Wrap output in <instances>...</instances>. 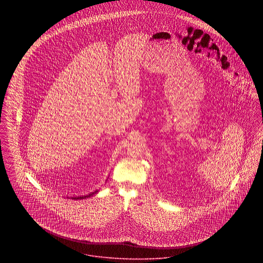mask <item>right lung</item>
Instances as JSON below:
<instances>
[{
    "instance_id": "1",
    "label": "right lung",
    "mask_w": 263,
    "mask_h": 263,
    "mask_svg": "<svg viewBox=\"0 0 263 263\" xmlns=\"http://www.w3.org/2000/svg\"><path fill=\"white\" fill-rule=\"evenodd\" d=\"M98 192V190H96V191H94V192H91V193H89V194H87V195H80V196H76V197H72V199H84V198H87V197H90V196H93L95 193H97Z\"/></svg>"
}]
</instances>
